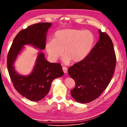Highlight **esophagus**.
<instances>
[{
    "mask_svg": "<svg viewBox=\"0 0 127 127\" xmlns=\"http://www.w3.org/2000/svg\"><path fill=\"white\" fill-rule=\"evenodd\" d=\"M63 70L64 73H67V68L66 67H63Z\"/></svg>",
    "mask_w": 127,
    "mask_h": 127,
    "instance_id": "esophagus-1",
    "label": "esophagus"
}]
</instances>
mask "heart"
Wrapping results in <instances>:
<instances>
[{"instance_id": "obj_1", "label": "heart", "mask_w": 127, "mask_h": 127, "mask_svg": "<svg viewBox=\"0 0 127 127\" xmlns=\"http://www.w3.org/2000/svg\"><path fill=\"white\" fill-rule=\"evenodd\" d=\"M95 42V36L89 30L64 29L56 31L53 39L48 40L45 48L50 58L56 61L62 56L65 64L77 63L89 54Z\"/></svg>"}]
</instances>
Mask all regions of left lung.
I'll use <instances>...</instances> for the list:
<instances>
[{"label": "left lung", "mask_w": 127, "mask_h": 127, "mask_svg": "<svg viewBox=\"0 0 127 127\" xmlns=\"http://www.w3.org/2000/svg\"><path fill=\"white\" fill-rule=\"evenodd\" d=\"M98 41L82 61L73 65L68 74L76 86L70 91L78 102H90L99 97L107 88L114 74L116 56L109 36L99 29Z\"/></svg>", "instance_id": "left-lung-1"}]
</instances>
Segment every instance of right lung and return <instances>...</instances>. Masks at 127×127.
I'll return each mask as SVG.
<instances>
[{
  "label": "right lung",
  "instance_id": "add662e5",
  "mask_svg": "<svg viewBox=\"0 0 127 127\" xmlns=\"http://www.w3.org/2000/svg\"><path fill=\"white\" fill-rule=\"evenodd\" d=\"M51 26L50 23H41L22 30L13 40L8 52L7 67L14 87L31 101H39L47 95L53 80L63 75L62 66L59 63L48 62L41 51L38 52L34 67L28 75L18 74L14 63L25 45H30L40 50L45 49L47 34Z\"/></svg>",
  "mask_w": 127,
  "mask_h": 127
}]
</instances>
